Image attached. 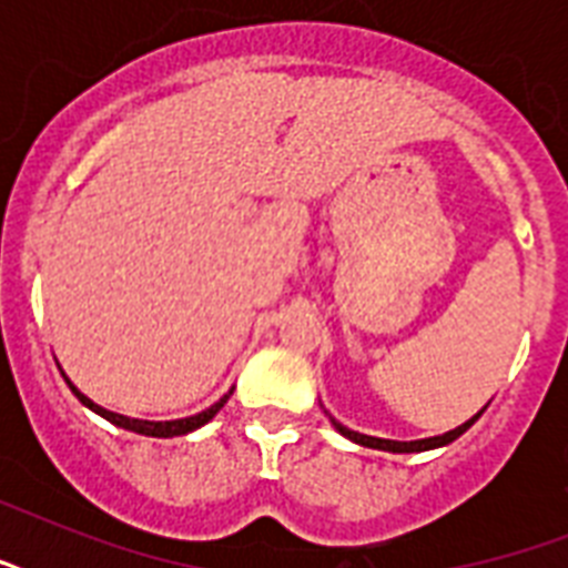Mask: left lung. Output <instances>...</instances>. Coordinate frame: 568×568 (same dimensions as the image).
I'll use <instances>...</instances> for the list:
<instances>
[{
  "label": "left lung",
  "instance_id": "8db88e82",
  "mask_svg": "<svg viewBox=\"0 0 568 568\" xmlns=\"http://www.w3.org/2000/svg\"><path fill=\"white\" fill-rule=\"evenodd\" d=\"M484 413V409H480ZM480 413L475 415V418H468L466 424H459V427H454V430L442 433V436H430V439H415V442H395V439H377V436H365V433H356L351 430V427H345V424H338L336 418H329L333 422V427H336L342 436H347L351 442H356V445H363V448H377V450H392V454H415V450H430V448H442V445H448V442H454L457 436H463V433L471 427V424L480 418Z\"/></svg>",
  "mask_w": 568,
  "mask_h": 568
}]
</instances>
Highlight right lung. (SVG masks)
Wrapping results in <instances>:
<instances>
[{
  "mask_svg": "<svg viewBox=\"0 0 568 568\" xmlns=\"http://www.w3.org/2000/svg\"><path fill=\"white\" fill-rule=\"evenodd\" d=\"M67 383H70V379H67ZM70 388H73V395L79 397V400H82V404L88 406V409H93V413H97V415H102L105 422L118 424V427H123V430L141 433V436H155V439H171V436H185V433L196 430V427H203L205 422H212L214 415L221 413V406L226 404V400H230V395H232V392H230V395H223L221 400H217V404H214V406H209V409H203V413L191 415V418H180V422H141V418H126V415H118V413H111V409H105V406L93 404L91 397L82 395V392H79V388H75L73 383H70Z\"/></svg>",
  "mask_w": 568,
  "mask_h": 568,
  "instance_id": "right-lung-1",
  "label": "right lung"
}]
</instances>
